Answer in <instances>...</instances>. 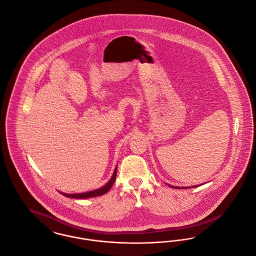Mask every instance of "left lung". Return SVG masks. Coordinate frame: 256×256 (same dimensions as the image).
<instances>
[{"instance_id": "obj_1", "label": "left lung", "mask_w": 256, "mask_h": 256, "mask_svg": "<svg viewBox=\"0 0 256 256\" xmlns=\"http://www.w3.org/2000/svg\"><path fill=\"white\" fill-rule=\"evenodd\" d=\"M168 185H169V186H170V187H172V188H176V189H180H180H184V188H192V187H196V186H200V185H196V186H192V187H178V186H176V187H174V186H172V185H170V184H168Z\"/></svg>"}]
</instances>
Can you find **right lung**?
<instances>
[{
    "label": "right lung",
    "instance_id": "add662e5",
    "mask_svg": "<svg viewBox=\"0 0 256 256\" xmlns=\"http://www.w3.org/2000/svg\"><path fill=\"white\" fill-rule=\"evenodd\" d=\"M116 174H117V167L115 168V170L113 172V174L111 176L108 182L106 185H104L102 187L93 190V191H89L86 193H80V194H66V193H61L62 195L67 196V198H94V196H98L104 195L106 193H108L110 190V188L112 187L113 183L116 180Z\"/></svg>",
    "mask_w": 256,
    "mask_h": 256
}]
</instances>
